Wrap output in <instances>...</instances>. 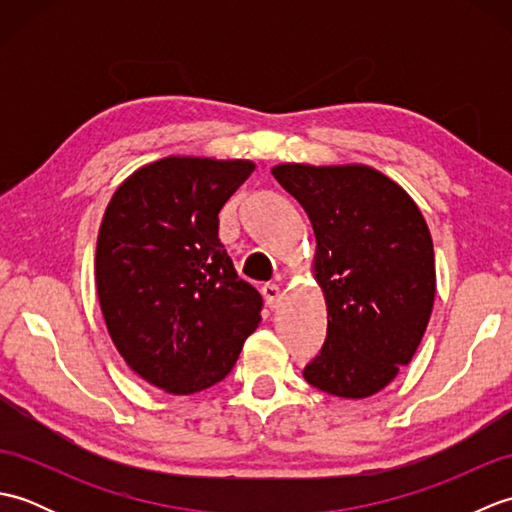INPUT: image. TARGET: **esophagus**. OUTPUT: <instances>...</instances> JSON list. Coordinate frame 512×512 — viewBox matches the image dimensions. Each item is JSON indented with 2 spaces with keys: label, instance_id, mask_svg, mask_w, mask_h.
Instances as JSON below:
<instances>
[{
  "label": "esophagus",
  "instance_id": "esophagus-1",
  "mask_svg": "<svg viewBox=\"0 0 512 512\" xmlns=\"http://www.w3.org/2000/svg\"><path fill=\"white\" fill-rule=\"evenodd\" d=\"M262 295H264L266 306H268L270 310H275L277 303H279V288H277L275 284H266V286L262 288Z\"/></svg>",
  "mask_w": 512,
  "mask_h": 512
}]
</instances>
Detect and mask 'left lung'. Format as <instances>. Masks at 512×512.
<instances>
[{
    "label": "left lung",
    "mask_w": 512,
    "mask_h": 512,
    "mask_svg": "<svg viewBox=\"0 0 512 512\" xmlns=\"http://www.w3.org/2000/svg\"><path fill=\"white\" fill-rule=\"evenodd\" d=\"M273 176L314 228L312 277L328 336L303 378L361 400L385 389L416 354L436 299L429 226L411 195L367 165L281 162Z\"/></svg>",
    "instance_id": "1"
}]
</instances>
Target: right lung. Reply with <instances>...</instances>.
<instances>
[{
    "mask_svg": "<svg viewBox=\"0 0 512 512\" xmlns=\"http://www.w3.org/2000/svg\"><path fill=\"white\" fill-rule=\"evenodd\" d=\"M253 160L167 156L114 191L96 239V295L118 354L173 396L231 372L262 321V297L237 279L220 211Z\"/></svg>",
    "mask_w": 512,
    "mask_h": 512,
    "instance_id": "add662e5",
    "label": "right lung"
}]
</instances>
